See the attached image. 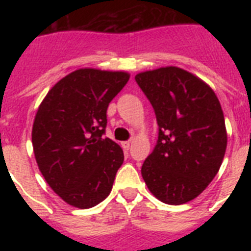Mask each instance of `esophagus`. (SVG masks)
I'll list each match as a JSON object with an SVG mask.
<instances>
[{
	"mask_svg": "<svg viewBox=\"0 0 251 251\" xmlns=\"http://www.w3.org/2000/svg\"><path fill=\"white\" fill-rule=\"evenodd\" d=\"M121 147L124 150H125V151H127V150L130 149V142H122Z\"/></svg>",
	"mask_w": 251,
	"mask_h": 251,
	"instance_id": "esophagus-1",
	"label": "esophagus"
}]
</instances>
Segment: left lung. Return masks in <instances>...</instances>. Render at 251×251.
I'll return each instance as SVG.
<instances>
[{
	"label": "left lung",
	"mask_w": 251,
	"mask_h": 251,
	"mask_svg": "<svg viewBox=\"0 0 251 251\" xmlns=\"http://www.w3.org/2000/svg\"><path fill=\"white\" fill-rule=\"evenodd\" d=\"M135 80L159 125L157 143L142 165V177L163 203L190 202L218 175L226 155L220 101L201 78L176 66L139 73Z\"/></svg>",
	"instance_id": "obj_1"
}]
</instances>
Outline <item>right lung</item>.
<instances>
[{
  "instance_id": "add662e5",
  "label": "right lung",
  "mask_w": 251,
  "mask_h": 251,
  "mask_svg": "<svg viewBox=\"0 0 251 251\" xmlns=\"http://www.w3.org/2000/svg\"><path fill=\"white\" fill-rule=\"evenodd\" d=\"M130 74L79 69L58 80L39 105L32 126L37 167L61 199L90 208L109 195L124 151L109 138L106 109Z\"/></svg>"
}]
</instances>
